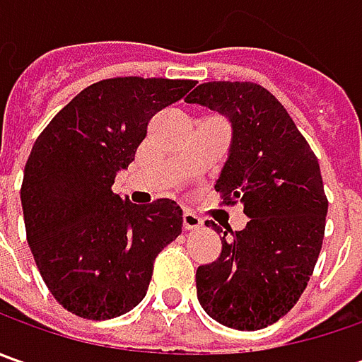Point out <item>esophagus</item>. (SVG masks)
Wrapping results in <instances>:
<instances>
[{
	"label": "esophagus",
	"mask_w": 362,
	"mask_h": 362,
	"mask_svg": "<svg viewBox=\"0 0 362 362\" xmlns=\"http://www.w3.org/2000/svg\"><path fill=\"white\" fill-rule=\"evenodd\" d=\"M203 219L197 214H193V211H189V209H185L183 211V228L185 230H197V228H202Z\"/></svg>",
	"instance_id": "esophagus-1"
}]
</instances>
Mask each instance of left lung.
Listing matches in <instances>:
<instances>
[{"mask_svg": "<svg viewBox=\"0 0 362 362\" xmlns=\"http://www.w3.org/2000/svg\"><path fill=\"white\" fill-rule=\"evenodd\" d=\"M185 103L207 106L233 127L230 159L216 189L243 205L242 231L211 226L216 262L197 268V298L223 327L259 330L292 310L322 247L328 199L318 159L282 103L256 82H205Z\"/></svg>", "mask_w": 362, "mask_h": 362, "instance_id": "8db88e82", "label": "left lung"}]
</instances>
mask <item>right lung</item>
I'll return each instance as SVG.
<instances>
[{
    "label": "right lung",
    "mask_w": 362,
    "mask_h": 362,
    "mask_svg": "<svg viewBox=\"0 0 362 362\" xmlns=\"http://www.w3.org/2000/svg\"><path fill=\"white\" fill-rule=\"evenodd\" d=\"M193 80L119 76L76 94L35 139L21 181L25 235L52 296L68 313L106 320L145 298L153 264L183 228L171 199L134 205L112 193L148 120Z\"/></svg>",
    "instance_id": "1"
}]
</instances>
